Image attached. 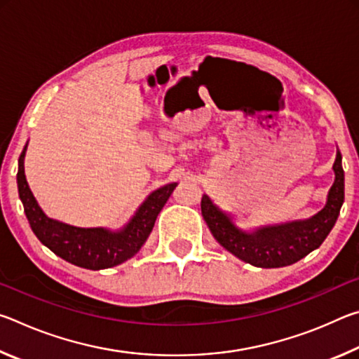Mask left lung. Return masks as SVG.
Returning <instances> with one entry per match:
<instances>
[{"instance_id": "left-lung-1", "label": "left lung", "mask_w": 359, "mask_h": 359, "mask_svg": "<svg viewBox=\"0 0 359 359\" xmlns=\"http://www.w3.org/2000/svg\"><path fill=\"white\" fill-rule=\"evenodd\" d=\"M334 184L327 193L325 208L307 220H297L277 226L244 231L234 223L231 214L203 194L201 212L212 236L224 250L257 267H283L307 257L318 248L330 234L344 204L342 155L337 150L334 161Z\"/></svg>"}]
</instances>
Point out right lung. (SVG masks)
<instances>
[{"mask_svg": "<svg viewBox=\"0 0 359 359\" xmlns=\"http://www.w3.org/2000/svg\"><path fill=\"white\" fill-rule=\"evenodd\" d=\"M28 142L19 158L17 187L19 196L25 209L29 226L42 244L68 263L83 269H107L125 263L135 257L145 244L154 229V224L163 205L171 196L175 182L151 191L145 201L139 205L131 220L120 229L109 228H81L63 223L46 215L36 201L25 177V154Z\"/></svg>", "mask_w": 359, "mask_h": 359, "instance_id": "1", "label": "right lung"}]
</instances>
